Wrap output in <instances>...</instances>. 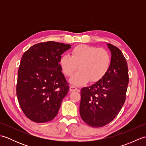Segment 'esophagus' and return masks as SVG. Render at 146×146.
Masks as SVG:
<instances>
[{"label":"esophagus","instance_id":"1","mask_svg":"<svg viewBox=\"0 0 146 146\" xmlns=\"http://www.w3.org/2000/svg\"><path fill=\"white\" fill-rule=\"evenodd\" d=\"M70 90L71 92L76 91V90H78V88H77L76 87H75V86H70Z\"/></svg>","mask_w":146,"mask_h":146}]
</instances>
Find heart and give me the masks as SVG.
I'll list each match as a JSON object with an SVG mask.
<instances>
[{
  "instance_id": "heart-1",
  "label": "heart",
  "mask_w": 146,
  "mask_h": 146,
  "mask_svg": "<svg viewBox=\"0 0 146 146\" xmlns=\"http://www.w3.org/2000/svg\"><path fill=\"white\" fill-rule=\"evenodd\" d=\"M111 57L106 49L92 46L81 44L75 46L71 56L64 54L60 60V66L64 76L70 77V82L82 86L88 82L100 81L109 70Z\"/></svg>"
}]
</instances>
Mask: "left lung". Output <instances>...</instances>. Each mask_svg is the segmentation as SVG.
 Here are the masks:
<instances>
[{
	"instance_id": "left-lung-1",
	"label": "left lung",
	"mask_w": 146,
	"mask_h": 146,
	"mask_svg": "<svg viewBox=\"0 0 146 146\" xmlns=\"http://www.w3.org/2000/svg\"><path fill=\"white\" fill-rule=\"evenodd\" d=\"M111 54L109 70L103 78L81 90L80 113L93 127H101L111 122L125 103L129 83L127 63L122 52L107 44Z\"/></svg>"
}]
</instances>
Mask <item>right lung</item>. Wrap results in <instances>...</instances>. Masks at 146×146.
Listing matches in <instances>:
<instances>
[{
    "label": "right lung",
    "instance_id": "1",
    "mask_svg": "<svg viewBox=\"0 0 146 146\" xmlns=\"http://www.w3.org/2000/svg\"><path fill=\"white\" fill-rule=\"evenodd\" d=\"M70 44L47 41L23 54L18 70L16 94L22 110L31 120L47 122L56 116L69 84L61 72V54Z\"/></svg>",
    "mask_w": 146,
    "mask_h": 146
}]
</instances>
